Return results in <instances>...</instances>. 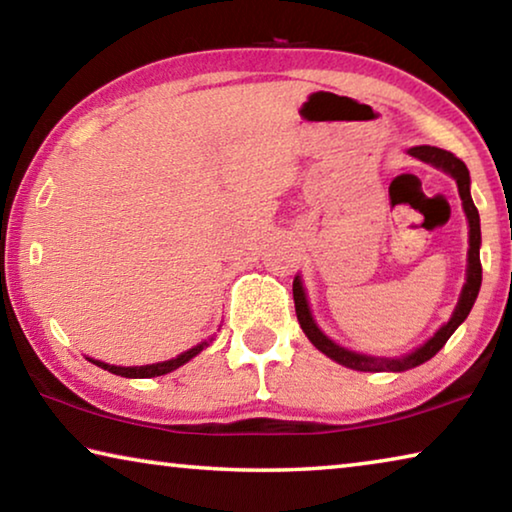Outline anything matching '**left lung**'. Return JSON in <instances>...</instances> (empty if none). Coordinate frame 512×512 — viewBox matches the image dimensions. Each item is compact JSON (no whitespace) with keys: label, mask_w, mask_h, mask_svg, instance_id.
<instances>
[{"label":"left lung","mask_w":512,"mask_h":512,"mask_svg":"<svg viewBox=\"0 0 512 512\" xmlns=\"http://www.w3.org/2000/svg\"><path fill=\"white\" fill-rule=\"evenodd\" d=\"M409 155L418 158L422 162L431 164V167L443 169L456 180L458 185V194H461L463 201V210L467 216V223H470V250H467V280L463 284L461 298H458V305L454 309L452 318L438 329L431 339L420 345L418 350H413L406 354V357H397V359H377V357H368V354H359L352 350H345L341 345H336L332 339L320 332L318 325L314 323V316L309 311V302L305 296V289H302L300 275H296L293 280V302H296V316L298 323L302 327V332L307 334V339L316 345V348L327 354L329 359H334L336 363H341L345 368L352 370H361V372H404L409 368L420 366V363L429 361L433 354H436L443 345L447 343L449 336L456 332V327L463 323L470 314V309L474 305L476 296H479L481 289V257H479V248H481V221H479V210L474 207L472 194H470V171L463 164V160H458L454 153L436 149V146H413L409 149Z\"/></svg>","instance_id":"obj_1"}]
</instances>
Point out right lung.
Instances as JSON below:
<instances>
[{
	"instance_id": "1",
	"label": "right lung",
	"mask_w": 512,
	"mask_h": 512,
	"mask_svg": "<svg viewBox=\"0 0 512 512\" xmlns=\"http://www.w3.org/2000/svg\"><path fill=\"white\" fill-rule=\"evenodd\" d=\"M212 343V339L207 341H201L198 345H194L192 350H187L183 354H178L176 359H169V361H162V363H151V366H110V363H103V361H97V359H90L94 366H99L103 370L112 372V375H121V377H131V379H146V377H160V375H167V372L176 370L183 366V363H187L189 359H194L198 352L205 350L207 345Z\"/></svg>"
}]
</instances>
